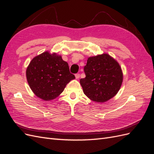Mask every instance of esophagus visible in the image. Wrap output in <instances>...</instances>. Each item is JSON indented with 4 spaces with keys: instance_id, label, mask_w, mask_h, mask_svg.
<instances>
[{
    "instance_id": "34e87169",
    "label": "esophagus",
    "mask_w": 154,
    "mask_h": 154,
    "mask_svg": "<svg viewBox=\"0 0 154 154\" xmlns=\"http://www.w3.org/2000/svg\"><path fill=\"white\" fill-rule=\"evenodd\" d=\"M80 74L77 73V74H75V77H76V79H79V78H80Z\"/></svg>"
}]
</instances>
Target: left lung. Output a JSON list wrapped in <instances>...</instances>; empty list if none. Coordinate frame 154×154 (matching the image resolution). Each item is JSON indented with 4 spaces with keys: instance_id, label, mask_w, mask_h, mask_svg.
I'll return each mask as SVG.
<instances>
[{
    "instance_id": "left-lung-1",
    "label": "left lung",
    "mask_w": 154,
    "mask_h": 154,
    "mask_svg": "<svg viewBox=\"0 0 154 154\" xmlns=\"http://www.w3.org/2000/svg\"><path fill=\"white\" fill-rule=\"evenodd\" d=\"M80 79L84 94L90 100L103 103L115 96L122 86L123 72L118 62L108 54L89 57Z\"/></svg>"
}]
</instances>
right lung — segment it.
Listing matches in <instances>:
<instances>
[{"label":"right lung","mask_w":154,"mask_h":154,"mask_svg":"<svg viewBox=\"0 0 154 154\" xmlns=\"http://www.w3.org/2000/svg\"><path fill=\"white\" fill-rule=\"evenodd\" d=\"M27 81L34 94L45 101L52 100L75 78L67 62L60 55L45 51L32 59L26 69Z\"/></svg>","instance_id":"add662e5"}]
</instances>
